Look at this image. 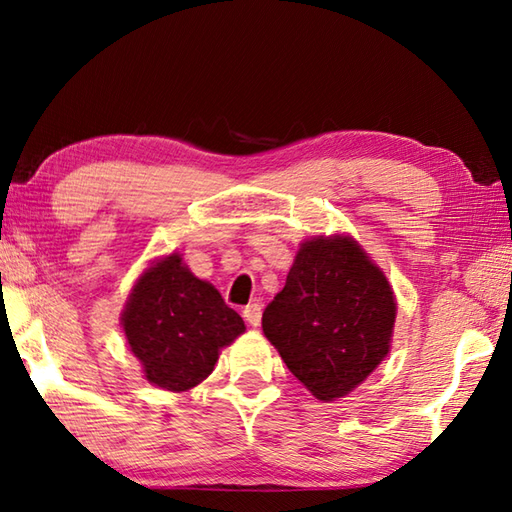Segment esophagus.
Returning <instances> with one entry per match:
<instances>
[{
	"instance_id": "1",
	"label": "esophagus",
	"mask_w": 512,
	"mask_h": 512,
	"mask_svg": "<svg viewBox=\"0 0 512 512\" xmlns=\"http://www.w3.org/2000/svg\"><path fill=\"white\" fill-rule=\"evenodd\" d=\"M243 317L247 320V324L258 326L260 324V317H263V306H260L258 302L247 304L245 309H243Z\"/></svg>"
}]
</instances>
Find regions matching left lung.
Wrapping results in <instances>:
<instances>
[{
    "instance_id": "1",
    "label": "left lung",
    "mask_w": 512,
    "mask_h": 512,
    "mask_svg": "<svg viewBox=\"0 0 512 512\" xmlns=\"http://www.w3.org/2000/svg\"><path fill=\"white\" fill-rule=\"evenodd\" d=\"M394 317L390 282L355 238L317 236L300 245L263 331L295 379L335 401L388 355Z\"/></svg>"
}]
</instances>
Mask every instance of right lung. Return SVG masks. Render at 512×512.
<instances>
[{
  "mask_svg": "<svg viewBox=\"0 0 512 512\" xmlns=\"http://www.w3.org/2000/svg\"><path fill=\"white\" fill-rule=\"evenodd\" d=\"M122 328L144 377L162 390L186 392L214 370L219 350L245 333V322L210 282L170 254L140 276Z\"/></svg>",
  "mask_w": 512,
  "mask_h": 512,
  "instance_id": "add662e5",
  "label": "right lung"
}]
</instances>
